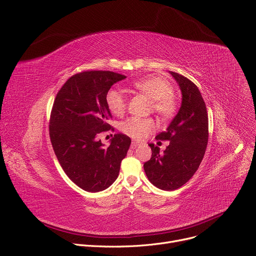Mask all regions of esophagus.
Returning <instances> with one entry per match:
<instances>
[{
  "label": "esophagus",
  "instance_id": "obj_1",
  "mask_svg": "<svg viewBox=\"0 0 256 256\" xmlns=\"http://www.w3.org/2000/svg\"><path fill=\"white\" fill-rule=\"evenodd\" d=\"M138 144H140V142H135V140L132 142V144H131V148H135Z\"/></svg>",
  "mask_w": 256,
  "mask_h": 256
}]
</instances>
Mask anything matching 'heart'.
<instances>
[{
    "instance_id": "b5f03b06",
    "label": "heart",
    "mask_w": 256,
    "mask_h": 256,
    "mask_svg": "<svg viewBox=\"0 0 256 256\" xmlns=\"http://www.w3.org/2000/svg\"><path fill=\"white\" fill-rule=\"evenodd\" d=\"M134 88L152 100L154 110L162 118H170L176 110V102L172 84L160 76H144L132 82ZM106 104L114 116H122L126 110V96L118 88H112L106 94ZM121 130L127 136L134 140H142L156 128L153 118H129L120 124Z\"/></svg>"
}]
</instances>
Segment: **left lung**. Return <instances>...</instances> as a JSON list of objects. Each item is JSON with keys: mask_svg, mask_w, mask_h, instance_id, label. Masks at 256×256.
<instances>
[{"mask_svg": "<svg viewBox=\"0 0 256 256\" xmlns=\"http://www.w3.org/2000/svg\"><path fill=\"white\" fill-rule=\"evenodd\" d=\"M182 94V102L176 116L156 138L170 140L160 152L150 144L152 157L144 164L146 174L154 186L172 191L186 184L200 168L208 138L206 103L198 88L183 75L170 71Z\"/></svg>", "mask_w": 256, "mask_h": 256, "instance_id": "left-lung-1", "label": "left lung"}]
</instances>
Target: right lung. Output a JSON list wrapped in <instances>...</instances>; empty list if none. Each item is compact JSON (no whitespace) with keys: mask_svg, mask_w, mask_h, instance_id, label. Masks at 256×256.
<instances>
[{"mask_svg":"<svg viewBox=\"0 0 256 256\" xmlns=\"http://www.w3.org/2000/svg\"><path fill=\"white\" fill-rule=\"evenodd\" d=\"M126 78L112 71H84L71 76L56 94L50 135L54 154L71 181L88 192L108 188L116 180L131 140L118 133L105 148L98 135L110 129L106 94Z\"/></svg>","mask_w":256,"mask_h":256,"instance_id":"obj_1","label":"right lung"}]
</instances>
